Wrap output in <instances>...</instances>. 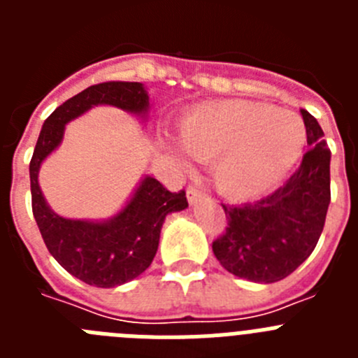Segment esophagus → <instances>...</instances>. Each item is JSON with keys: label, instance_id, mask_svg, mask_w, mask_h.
I'll use <instances>...</instances> for the list:
<instances>
[{"label": "esophagus", "instance_id": "esophagus-1", "mask_svg": "<svg viewBox=\"0 0 358 358\" xmlns=\"http://www.w3.org/2000/svg\"><path fill=\"white\" fill-rule=\"evenodd\" d=\"M186 199H188L189 204L194 206V204H197V202H201L202 199H204V192L199 189L197 186H189L188 192H186Z\"/></svg>", "mask_w": 358, "mask_h": 358}]
</instances>
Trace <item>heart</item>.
Instances as JSON below:
<instances>
[{
	"instance_id": "obj_1",
	"label": "heart",
	"mask_w": 358,
	"mask_h": 358,
	"mask_svg": "<svg viewBox=\"0 0 358 358\" xmlns=\"http://www.w3.org/2000/svg\"><path fill=\"white\" fill-rule=\"evenodd\" d=\"M188 154L213 163L218 192L235 201L258 197L281 181L301 156L306 132L290 110L245 100L202 103L181 122ZM177 157L182 152L172 148Z\"/></svg>"
}]
</instances>
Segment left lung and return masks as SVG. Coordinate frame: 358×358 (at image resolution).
Instances as JSON below:
<instances>
[{
	"mask_svg": "<svg viewBox=\"0 0 358 358\" xmlns=\"http://www.w3.org/2000/svg\"><path fill=\"white\" fill-rule=\"evenodd\" d=\"M308 150L289 181L267 197L226 206L227 227L213 252L227 273L255 283L292 274L312 255L330 204V148L317 120L301 109Z\"/></svg>",
	"mask_w": 358,
	"mask_h": 358,
	"instance_id": "8db88e82",
	"label": "left lung"
}]
</instances>
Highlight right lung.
<instances>
[{"mask_svg": "<svg viewBox=\"0 0 358 358\" xmlns=\"http://www.w3.org/2000/svg\"><path fill=\"white\" fill-rule=\"evenodd\" d=\"M98 106H113L147 120L150 98L141 82H103L66 100L46 118L30 161L31 211L50 255L87 285L113 289L134 280L152 264L166 215L188 208L185 189L172 194L143 176L127 204L103 220L66 218L50 208L39 186V170L62 143L66 125Z\"/></svg>", "mask_w": 358, "mask_h": 358, "instance_id": "right-lung-1", "label": "right lung"}]
</instances>
